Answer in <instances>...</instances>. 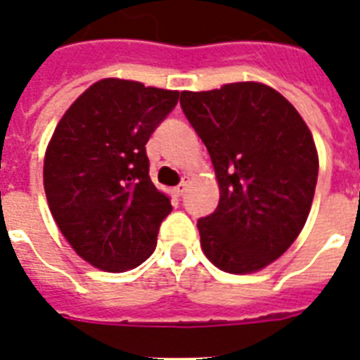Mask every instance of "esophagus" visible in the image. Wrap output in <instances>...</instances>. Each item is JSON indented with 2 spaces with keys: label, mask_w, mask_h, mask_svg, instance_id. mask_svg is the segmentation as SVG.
I'll use <instances>...</instances> for the list:
<instances>
[{
  "label": "esophagus",
  "mask_w": 360,
  "mask_h": 360,
  "mask_svg": "<svg viewBox=\"0 0 360 360\" xmlns=\"http://www.w3.org/2000/svg\"><path fill=\"white\" fill-rule=\"evenodd\" d=\"M186 186H188V179H183L179 183V185L175 186L174 188V194L175 196H183V194H185V191H186Z\"/></svg>",
  "instance_id": "esophagus-1"
}]
</instances>
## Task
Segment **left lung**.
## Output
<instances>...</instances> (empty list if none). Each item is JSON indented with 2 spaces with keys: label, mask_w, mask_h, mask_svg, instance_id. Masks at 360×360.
<instances>
[{
  "label": "left lung",
  "mask_w": 360,
  "mask_h": 360,
  "mask_svg": "<svg viewBox=\"0 0 360 360\" xmlns=\"http://www.w3.org/2000/svg\"><path fill=\"white\" fill-rule=\"evenodd\" d=\"M181 108L207 147L220 191L217 211L198 220L203 254L224 273H256L304 228L319 168L312 132L259 82L183 91Z\"/></svg>",
  "instance_id": "8db88e82"
}]
</instances>
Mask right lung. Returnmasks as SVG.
Listing matches in <instances>:
<instances>
[{"label":"right lung","mask_w":360,"mask_h":360,"mask_svg":"<svg viewBox=\"0 0 360 360\" xmlns=\"http://www.w3.org/2000/svg\"><path fill=\"white\" fill-rule=\"evenodd\" d=\"M179 91L104 78L59 120L44 153V192L72 250L106 273L138 267L157 246L169 196L153 185L146 143Z\"/></svg>","instance_id":"add662e5"}]
</instances>
